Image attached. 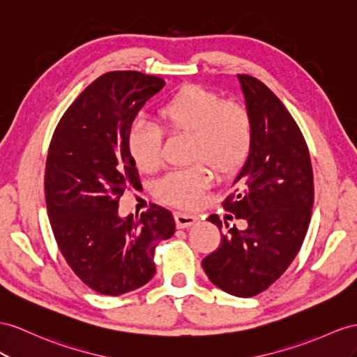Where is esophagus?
I'll return each mask as SVG.
<instances>
[{
  "label": "esophagus",
  "instance_id": "obj_1",
  "mask_svg": "<svg viewBox=\"0 0 357 357\" xmlns=\"http://www.w3.org/2000/svg\"><path fill=\"white\" fill-rule=\"evenodd\" d=\"M175 220H176V226L179 229H185V227L193 226L199 218L196 215H190V214H182V213H176L175 214Z\"/></svg>",
  "mask_w": 357,
  "mask_h": 357
}]
</instances>
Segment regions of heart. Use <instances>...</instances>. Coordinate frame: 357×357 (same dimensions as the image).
Segmentation results:
<instances>
[{"label":"heart","instance_id":"b5f03b06","mask_svg":"<svg viewBox=\"0 0 357 357\" xmlns=\"http://www.w3.org/2000/svg\"><path fill=\"white\" fill-rule=\"evenodd\" d=\"M157 119L167 134L191 137V160L204 161L217 176L235 175L250 157L253 122L249 109L240 102L225 100L214 90L195 84L182 87L160 107ZM160 148L161 131L157 126L146 122L131 126L128 149L139 170H158ZM208 182V170L197 164L169 173L158 182L157 191L162 202L193 208Z\"/></svg>","mask_w":357,"mask_h":357}]
</instances>
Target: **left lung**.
<instances>
[{"label": "left lung", "instance_id": "8db88e82", "mask_svg": "<svg viewBox=\"0 0 357 357\" xmlns=\"http://www.w3.org/2000/svg\"><path fill=\"white\" fill-rule=\"evenodd\" d=\"M238 79L253 122V146L223 206L248 226L240 231L225 222L222 244L202 266L208 279L227 294L253 297L285 273L303 244L314 175L305 137L280 99L257 78ZM208 220L222 232L218 215Z\"/></svg>", "mask_w": 357, "mask_h": 357}]
</instances>
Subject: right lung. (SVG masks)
<instances>
[{
    "instance_id": "obj_1",
    "label": "right lung",
    "mask_w": 357,
    "mask_h": 357,
    "mask_svg": "<svg viewBox=\"0 0 357 357\" xmlns=\"http://www.w3.org/2000/svg\"><path fill=\"white\" fill-rule=\"evenodd\" d=\"M164 79L135 70L100 75L54 131L45 169V199L59 249L89 288L122 296L155 274L157 244L175 234L169 209L119 215V199L140 182L128 134Z\"/></svg>"
}]
</instances>
